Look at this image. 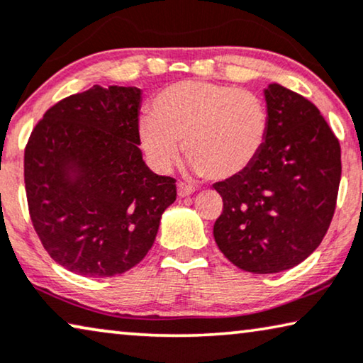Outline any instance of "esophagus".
I'll use <instances>...</instances> for the list:
<instances>
[{
  "mask_svg": "<svg viewBox=\"0 0 363 363\" xmlns=\"http://www.w3.org/2000/svg\"><path fill=\"white\" fill-rule=\"evenodd\" d=\"M177 191H178V196L180 198H185V196H190V194L194 193V188L190 185H185V183H178L177 185Z\"/></svg>",
  "mask_w": 363,
  "mask_h": 363,
  "instance_id": "34e87169",
  "label": "esophagus"
}]
</instances>
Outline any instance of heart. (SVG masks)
<instances>
[{"label": "heart", "instance_id": "b5f03b06", "mask_svg": "<svg viewBox=\"0 0 363 363\" xmlns=\"http://www.w3.org/2000/svg\"><path fill=\"white\" fill-rule=\"evenodd\" d=\"M269 135V113L259 94L201 80L165 86L139 121L143 149L159 170L185 155L213 180L240 175L257 160Z\"/></svg>", "mask_w": 363, "mask_h": 363}]
</instances>
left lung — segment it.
Instances as JSON below:
<instances>
[{"instance_id": "obj_1", "label": "left lung", "mask_w": 363, "mask_h": 363, "mask_svg": "<svg viewBox=\"0 0 363 363\" xmlns=\"http://www.w3.org/2000/svg\"><path fill=\"white\" fill-rule=\"evenodd\" d=\"M269 135L240 175L214 183L223 213L214 240L252 273L293 269L323 242L340 183V145L319 109L272 83L265 90Z\"/></svg>"}]
</instances>
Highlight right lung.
I'll return each mask as SVG.
<instances>
[{
	"mask_svg": "<svg viewBox=\"0 0 363 363\" xmlns=\"http://www.w3.org/2000/svg\"><path fill=\"white\" fill-rule=\"evenodd\" d=\"M140 90L94 85L49 108L24 150L33 225L57 264L104 278L138 265L175 178L152 172L139 149Z\"/></svg>",
	"mask_w": 363,
	"mask_h": 363,
	"instance_id": "1",
	"label": "right lung"
}]
</instances>
